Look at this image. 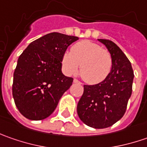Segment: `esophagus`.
<instances>
[{
	"instance_id": "1",
	"label": "esophagus",
	"mask_w": 147,
	"mask_h": 147,
	"mask_svg": "<svg viewBox=\"0 0 147 147\" xmlns=\"http://www.w3.org/2000/svg\"><path fill=\"white\" fill-rule=\"evenodd\" d=\"M74 82H75V83H79V84H82V82H80V81H78V79H76V78H74Z\"/></svg>"
}]
</instances>
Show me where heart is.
<instances>
[{"mask_svg":"<svg viewBox=\"0 0 147 147\" xmlns=\"http://www.w3.org/2000/svg\"><path fill=\"white\" fill-rule=\"evenodd\" d=\"M63 69L68 75L75 74L80 65V74L89 84H98L110 74L113 67L111 54L91 41L75 43L71 51L64 52L61 59Z\"/></svg>","mask_w":147,"mask_h":147,"instance_id":"obj_1","label":"heart"}]
</instances>
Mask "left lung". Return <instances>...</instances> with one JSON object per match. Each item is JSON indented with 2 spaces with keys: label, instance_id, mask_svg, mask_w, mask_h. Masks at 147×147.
<instances>
[{
  "label": "left lung",
  "instance_id": "1",
  "mask_svg": "<svg viewBox=\"0 0 147 147\" xmlns=\"http://www.w3.org/2000/svg\"><path fill=\"white\" fill-rule=\"evenodd\" d=\"M111 54L113 67L108 78L100 83L84 85L77 112L80 119L94 128H105L119 121L127 109L134 78L129 59L115 43L98 39Z\"/></svg>",
  "mask_w": 147,
  "mask_h": 147
}]
</instances>
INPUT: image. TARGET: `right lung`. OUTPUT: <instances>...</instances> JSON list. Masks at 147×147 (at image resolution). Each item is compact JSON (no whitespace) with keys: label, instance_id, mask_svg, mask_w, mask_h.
<instances>
[{"label":"right lung","instance_id":"obj_1","mask_svg":"<svg viewBox=\"0 0 147 147\" xmlns=\"http://www.w3.org/2000/svg\"><path fill=\"white\" fill-rule=\"evenodd\" d=\"M78 39L59 32L48 33L31 42L18 59L12 93L16 107L25 118L42 120L56 108L73 78L61 72L67 47Z\"/></svg>","mask_w":147,"mask_h":147}]
</instances>
